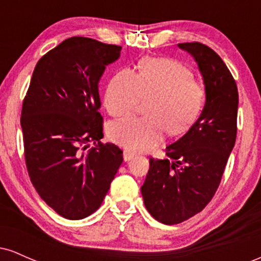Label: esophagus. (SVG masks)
<instances>
[{
  "mask_svg": "<svg viewBox=\"0 0 261 261\" xmlns=\"http://www.w3.org/2000/svg\"><path fill=\"white\" fill-rule=\"evenodd\" d=\"M122 155H124V161H125V162H127V161L133 160V158H134L135 155H136V154H135L134 152L127 151V149H125V151H124V154H122Z\"/></svg>",
  "mask_w": 261,
  "mask_h": 261,
  "instance_id": "34e87169",
  "label": "esophagus"
}]
</instances>
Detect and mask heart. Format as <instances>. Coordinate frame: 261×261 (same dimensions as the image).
<instances>
[{
	"label": "heart",
	"mask_w": 261,
	"mask_h": 261,
	"mask_svg": "<svg viewBox=\"0 0 261 261\" xmlns=\"http://www.w3.org/2000/svg\"><path fill=\"white\" fill-rule=\"evenodd\" d=\"M205 91L193 72L170 59H145L135 74L118 72L104 92V107L114 118H124L137 109L141 100L147 118H127L113 122L108 135L113 142L131 151L153 148L168 133L184 134L201 110Z\"/></svg>",
	"instance_id": "obj_1"
}]
</instances>
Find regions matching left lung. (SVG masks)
I'll list each match as a JSON object with an SVG mask.
<instances>
[{
  "label": "left lung",
  "mask_w": 261,
  "mask_h": 261,
  "mask_svg": "<svg viewBox=\"0 0 261 261\" xmlns=\"http://www.w3.org/2000/svg\"><path fill=\"white\" fill-rule=\"evenodd\" d=\"M196 60L206 103L187 134L166 149L169 160H149L141 188L149 214L164 224L180 223L211 201L222 179L237 137L238 89L223 60L207 45L178 44Z\"/></svg>",
  "instance_id": "obj_1"
}]
</instances>
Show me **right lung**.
Masks as SVG:
<instances>
[{
  "instance_id": "obj_1",
  "label": "right lung",
  "mask_w": 261,
  "mask_h": 261,
  "mask_svg": "<svg viewBox=\"0 0 261 261\" xmlns=\"http://www.w3.org/2000/svg\"><path fill=\"white\" fill-rule=\"evenodd\" d=\"M120 50L91 38L66 39L39 60L23 99L29 178L39 196L68 220L99 208L124 161L118 146L100 141L103 116L98 112V82Z\"/></svg>"
}]
</instances>
